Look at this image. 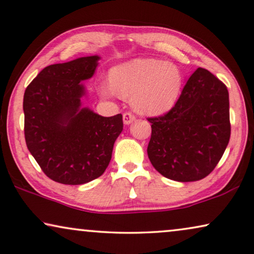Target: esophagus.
Returning a JSON list of instances; mask_svg holds the SVG:
<instances>
[{
	"mask_svg": "<svg viewBox=\"0 0 254 254\" xmlns=\"http://www.w3.org/2000/svg\"><path fill=\"white\" fill-rule=\"evenodd\" d=\"M135 120V115L131 112H126L123 114V122L126 124H130Z\"/></svg>",
	"mask_w": 254,
	"mask_h": 254,
	"instance_id": "esophagus-1",
	"label": "esophagus"
}]
</instances>
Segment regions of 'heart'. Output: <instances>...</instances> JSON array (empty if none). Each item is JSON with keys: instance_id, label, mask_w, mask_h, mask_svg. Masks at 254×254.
Wrapping results in <instances>:
<instances>
[{"instance_id": "obj_1", "label": "heart", "mask_w": 254, "mask_h": 254, "mask_svg": "<svg viewBox=\"0 0 254 254\" xmlns=\"http://www.w3.org/2000/svg\"><path fill=\"white\" fill-rule=\"evenodd\" d=\"M111 84L103 82L100 94L132 98L133 108L146 115H161L177 103L183 86V75L172 63L156 59H135L112 68Z\"/></svg>"}]
</instances>
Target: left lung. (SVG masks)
<instances>
[{
  "instance_id": "8db88e82",
  "label": "left lung",
  "mask_w": 254,
  "mask_h": 254,
  "mask_svg": "<svg viewBox=\"0 0 254 254\" xmlns=\"http://www.w3.org/2000/svg\"><path fill=\"white\" fill-rule=\"evenodd\" d=\"M147 121L152 123L147 155L156 171L174 181H199L213 171L230 140L227 86L197 67L174 107Z\"/></svg>"
}]
</instances>
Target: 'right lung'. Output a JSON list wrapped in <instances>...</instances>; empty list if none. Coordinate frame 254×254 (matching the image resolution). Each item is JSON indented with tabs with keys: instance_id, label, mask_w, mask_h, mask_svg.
<instances>
[{
	"instance_id": "right-lung-1",
	"label": "right lung",
	"mask_w": 254,
	"mask_h": 254,
	"mask_svg": "<svg viewBox=\"0 0 254 254\" xmlns=\"http://www.w3.org/2000/svg\"><path fill=\"white\" fill-rule=\"evenodd\" d=\"M100 57L44 67L27 85L23 111L26 146L51 180L84 184L102 175L123 130L122 114L105 118L82 108L81 81L93 76Z\"/></svg>"
}]
</instances>
